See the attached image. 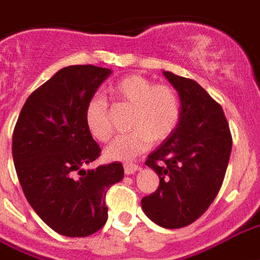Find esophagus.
<instances>
[{
  "instance_id": "obj_1",
  "label": "esophagus",
  "mask_w": 260,
  "mask_h": 260,
  "mask_svg": "<svg viewBox=\"0 0 260 260\" xmlns=\"http://www.w3.org/2000/svg\"><path fill=\"white\" fill-rule=\"evenodd\" d=\"M140 167L137 165H132V163H127V165H124V173L127 175H132V174H136Z\"/></svg>"
}]
</instances>
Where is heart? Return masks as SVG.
<instances>
[{
  "label": "heart",
  "instance_id": "heart-1",
  "mask_svg": "<svg viewBox=\"0 0 260 260\" xmlns=\"http://www.w3.org/2000/svg\"><path fill=\"white\" fill-rule=\"evenodd\" d=\"M118 100L133 105L128 133L120 134L105 149L109 160H132L151 145L152 140L163 141L178 126L181 100L178 93L169 85H153L142 75H128L109 87ZM86 127L94 140L105 142L111 137L108 103L104 97L94 95L85 109Z\"/></svg>",
  "mask_w": 260,
  "mask_h": 260
}]
</instances>
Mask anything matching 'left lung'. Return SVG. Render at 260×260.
Returning a JSON list of instances; mask_svg holds the SVG:
<instances>
[{
	"label": "left lung",
	"mask_w": 260,
	"mask_h": 260,
	"mask_svg": "<svg viewBox=\"0 0 260 260\" xmlns=\"http://www.w3.org/2000/svg\"><path fill=\"white\" fill-rule=\"evenodd\" d=\"M178 91L181 118L173 134L148 156L159 188L141 200L142 211L166 229L193 223L219 192L232 152L222 107L196 81L163 71Z\"/></svg>",
	"instance_id": "8db88e82"
}]
</instances>
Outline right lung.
I'll return each instance as SVG.
<instances>
[{
  "label": "right lung",
  "mask_w": 260,
  "mask_h": 260,
  "mask_svg": "<svg viewBox=\"0 0 260 260\" xmlns=\"http://www.w3.org/2000/svg\"><path fill=\"white\" fill-rule=\"evenodd\" d=\"M109 68L70 66L38 87L17 119L12 155L27 202L58 234L86 237L108 219L105 194L124 175L118 161L85 170L100 156L85 109Z\"/></svg>",
  "instance_id": "add662e5"
}]
</instances>
